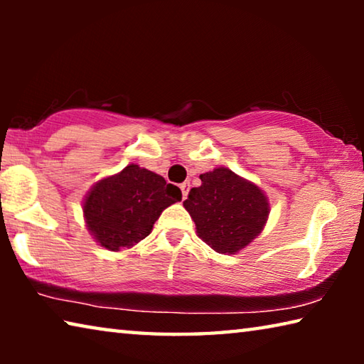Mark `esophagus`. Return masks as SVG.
<instances>
[{"label":"esophagus","instance_id":"obj_1","mask_svg":"<svg viewBox=\"0 0 364 364\" xmlns=\"http://www.w3.org/2000/svg\"><path fill=\"white\" fill-rule=\"evenodd\" d=\"M180 189H181V193H183V199H186L188 193H189V183H181L180 184Z\"/></svg>","mask_w":364,"mask_h":364}]
</instances>
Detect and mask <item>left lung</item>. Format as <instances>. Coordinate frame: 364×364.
<instances>
[{"instance_id":"8db88e82","label":"left lung","mask_w":364,"mask_h":364,"mask_svg":"<svg viewBox=\"0 0 364 364\" xmlns=\"http://www.w3.org/2000/svg\"><path fill=\"white\" fill-rule=\"evenodd\" d=\"M200 181L183 202L194 220L197 236L218 254H236L267 223V196L257 184L223 167L202 173Z\"/></svg>"}]
</instances>
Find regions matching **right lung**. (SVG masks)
Segmentation results:
<instances>
[{
	"instance_id": "add662e5",
	"label": "right lung",
	"mask_w": 364,
	"mask_h": 364,
	"mask_svg": "<svg viewBox=\"0 0 364 364\" xmlns=\"http://www.w3.org/2000/svg\"><path fill=\"white\" fill-rule=\"evenodd\" d=\"M178 200L180 188L132 164L91 188L83 215L96 242L117 252L149 236L160 213Z\"/></svg>"
}]
</instances>
